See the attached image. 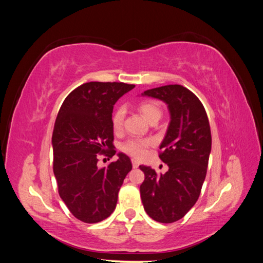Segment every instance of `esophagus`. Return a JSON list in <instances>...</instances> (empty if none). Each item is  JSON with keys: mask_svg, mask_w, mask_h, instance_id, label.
Wrapping results in <instances>:
<instances>
[{"mask_svg": "<svg viewBox=\"0 0 263 263\" xmlns=\"http://www.w3.org/2000/svg\"><path fill=\"white\" fill-rule=\"evenodd\" d=\"M132 163H133V168L136 169L139 166V162L136 160V159H132Z\"/></svg>", "mask_w": 263, "mask_h": 263, "instance_id": "34e87169", "label": "esophagus"}]
</instances>
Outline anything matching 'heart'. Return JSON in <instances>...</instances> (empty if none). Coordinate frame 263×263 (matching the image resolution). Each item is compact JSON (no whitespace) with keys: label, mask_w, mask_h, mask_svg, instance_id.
Masks as SVG:
<instances>
[{"label":"heart","mask_w":263,"mask_h":263,"mask_svg":"<svg viewBox=\"0 0 263 263\" xmlns=\"http://www.w3.org/2000/svg\"><path fill=\"white\" fill-rule=\"evenodd\" d=\"M139 112L142 114L149 123L158 122L162 115V109L156 102H141L138 106ZM125 110L123 107H118L112 116V126L115 132L122 128L124 122ZM151 145V140L146 138H129L124 141L121 149L124 153L133 157L140 158L146 154L147 148Z\"/></svg>","instance_id":"1"}]
</instances>
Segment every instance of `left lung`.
<instances>
[{
	"label": "left lung",
	"mask_w": 263,
	"mask_h": 263,
	"mask_svg": "<svg viewBox=\"0 0 263 263\" xmlns=\"http://www.w3.org/2000/svg\"><path fill=\"white\" fill-rule=\"evenodd\" d=\"M142 95L168 104L171 121L159 158L168 164L164 174L139 165L145 173L140 185L144 209L156 221L170 224L193 208L201 194L212 148L206 110L196 95L179 84L147 90Z\"/></svg>",
	"instance_id": "obj_1"
}]
</instances>
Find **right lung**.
Masks as SVG:
<instances>
[{"label":"right lung","instance_id":"1","mask_svg":"<svg viewBox=\"0 0 263 263\" xmlns=\"http://www.w3.org/2000/svg\"><path fill=\"white\" fill-rule=\"evenodd\" d=\"M134 84L87 82L63 101L52 132L53 173L58 192L76 218L95 224L116 208L118 191L132 170L128 156L99 168V155L112 158L113 106Z\"/></svg>","mask_w":263,"mask_h":263}]
</instances>
